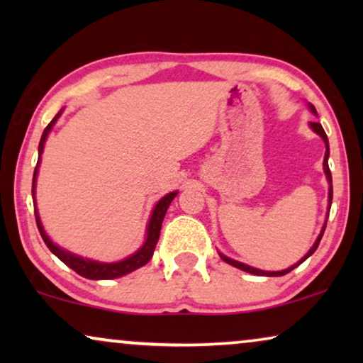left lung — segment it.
Listing matches in <instances>:
<instances>
[{
	"mask_svg": "<svg viewBox=\"0 0 363 363\" xmlns=\"http://www.w3.org/2000/svg\"><path fill=\"white\" fill-rule=\"evenodd\" d=\"M309 108H311V112L312 113H315L317 116V111H315V107L312 106V104H309ZM309 125H311V128L312 130H314L317 135H320L322 137V140H324V143H325V155H324V172H325V177H327V182H329V210H327V216H329V211H330V205H332V173H330V168H329V138H327V135H325V132H324V128H322V125L319 122H309ZM324 231H325V223H324V226H322V231H320V235L317 236V240H315V242H314V246L311 247L309 250V252H307V255L302 257V259L299 261V262H296L294 266H291V267H287V269H284V271H261V269H256V267H251V266H247V264H242V262H240V261H235V259H231V257H228V256H225V255H221L220 252V256H221V259L225 261V262H228V264H231V266H235V267H238V269H241V271H246V272H251V274H256V276H269V277H276V276H284V274H287V272H291L292 269H294V267H297L299 264H302V262H304L307 257H309L312 252H314L315 250H317V246H319V242H320V240H322V235H324Z\"/></svg>",
	"mask_w": 363,
	"mask_h": 363,
	"instance_id": "8db88e82",
	"label": "left lung"
}]
</instances>
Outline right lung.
<instances>
[{
    "label": "right lung",
    "mask_w": 363,
    "mask_h": 363,
    "mask_svg": "<svg viewBox=\"0 0 363 363\" xmlns=\"http://www.w3.org/2000/svg\"><path fill=\"white\" fill-rule=\"evenodd\" d=\"M61 113H62V111H59L57 116L54 117L51 122H49V125L44 128L41 140H39V148H38L39 158H38V165H36V168H34V175H33V200H34V186H36L38 168H39V163H41L44 143H46L49 132H51V128L54 123H56L57 118L61 117ZM177 195H178V191H172L157 203L155 208H153V211H152L150 221H148L145 242H143L140 250H138L137 252H133L132 256H128V257H125V259L117 261V262H99V261L86 259V257H81L77 255H72V252H69V251H64L62 247L54 245V242L49 240V236L46 235V231H44V228L41 225V218H39L36 206H34V215H36V225H38L39 233H41L44 242H46V246L51 250L52 255H56L59 259L64 262V264L76 271L79 276L87 277V279H116V277L125 276V274H128V272H132V271L138 269V267L145 266L147 262L152 259L153 251H155V246H157V241H158V238H160L163 218H165L168 206H170V203L173 201V198H175ZM34 205H36V200H34Z\"/></svg>",
    "instance_id": "1"
}]
</instances>
